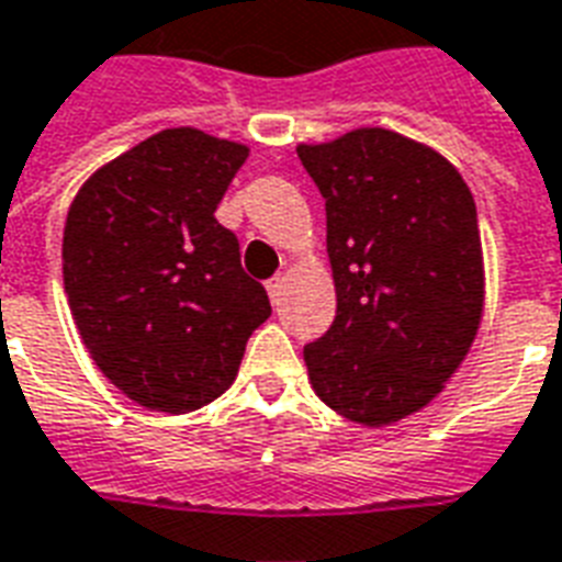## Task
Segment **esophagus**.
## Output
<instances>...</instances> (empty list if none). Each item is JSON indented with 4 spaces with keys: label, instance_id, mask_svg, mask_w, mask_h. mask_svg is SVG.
<instances>
[{
    "label": "esophagus",
    "instance_id": "1",
    "mask_svg": "<svg viewBox=\"0 0 562 562\" xmlns=\"http://www.w3.org/2000/svg\"><path fill=\"white\" fill-rule=\"evenodd\" d=\"M280 292H282V277H273V280H268L270 301H273V303L280 301Z\"/></svg>",
    "mask_w": 562,
    "mask_h": 562
}]
</instances>
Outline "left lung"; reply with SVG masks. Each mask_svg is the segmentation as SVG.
I'll return each mask as SVG.
<instances>
[{
    "label": "left lung",
    "instance_id": "8db88e82",
    "mask_svg": "<svg viewBox=\"0 0 562 562\" xmlns=\"http://www.w3.org/2000/svg\"><path fill=\"white\" fill-rule=\"evenodd\" d=\"M327 211L336 318L303 345L336 414L386 426L438 396L482 313V247L468 184L440 154L381 127L297 148Z\"/></svg>",
    "mask_w": 562,
    "mask_h": 562
}]
</instances>
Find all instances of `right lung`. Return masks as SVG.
Listing matches in <instances>:
<instances>
[{
	"instance_id": "obj_1",
	"label": "right lung",
	"mask_w": 562,
	"mask_h": 562,
	"mask_svg": "<svg viewBox=\"0 0 562 562\" xmlns=\"http://www.w3.org/2000/svg\"><path fill=\"white\" fill-rule=\"evenodd\" d=\"M244 160V145L193 127L154 133L70 205V315L98 369L143 408L187 414L214 402L268 322L265 285L244 273L235 232L214 217Z\"/></svg>"
}]
</instances>
